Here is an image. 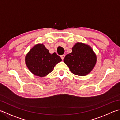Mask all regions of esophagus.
Masks as SVG:
<instances>
[{
    "label": "esophagus",
    "mask_w": 120,
    "mask_h": 120,
    "mask_svg": "<svg viewBox=\"0 0 120 120\" xmlns=\"http://www.w3.org/2000/svg\"><path fill=\"white\" fill-rule=\"evenodd\" d=\"M64 57H65V55H63L61 56V58L62 59V60H63V59H64Z\"/></svg>",
    "instance_id": "esophagus-1"
}]
</instances>
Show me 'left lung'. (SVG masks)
I'll return each mask as SVG.
<instances>
[{"label":"left lung","mask_w":120,"mask_h":120,"mask_svg":"<svg viewBox=\"0 0 120 120\" xmlns=\"http://www.w3.org/2000/svg\"><path fill=\"white\" fill-rule=\"evenodd\" d=\"M72 52L65 56L63 61L75 75L85 76L94 68L97 56L88 45L77 43L72 48Z\"/></svg>","instance_id":"8db88e82"}]
</instances>
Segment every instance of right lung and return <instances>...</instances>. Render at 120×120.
Returning a JSON list of instances; mask_svg holds the SVG:
<instances>
[{"label":"right lung","mask_w":120,"mask_h":120,"mask_svg":"<svg viewBox=\"0 0 120 120\" xmlns=\"http://www.w3.org/2000/svg\"><path fill=\"white\" fill-rule=\"evenodd\" d=\"M62 59L57 53H50L43 44H37L30 49L25 58L28 69L35 75L44 77L52 72Z\"/></svg>","instance_id":"right-lung-1"}]
</instances>
